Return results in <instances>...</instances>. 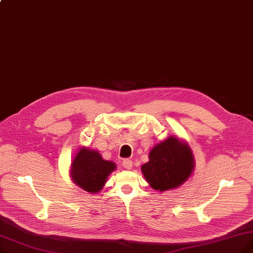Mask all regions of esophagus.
<instances>
[{"instance_id": "obj_1", "label": "esophagus", "mask_w": 253, "mask_h": 253, "mask_svg": "<svg viewBox=\"0 0 253 253\" xmlns=\"http://www.w3.org/2000/svg\"><path fill=\"white\" fill-rule=\"evenodd\" d=\"M122 165H123V167L124 168H126V169H131L132 168V161L131 160H129V159H125V160H123V162H122Z\"/></svg>"}]
</instances>
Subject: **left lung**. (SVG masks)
<instances>
[{"label": "left lung", "mask_w": 253, "mask_h": 253, "mask_svg": "<svg viewBox=\"0 0 253 253\" xmlns=\"http://www.w3.org/2000/svg\"><path fill=\"white\" fill-rule=\"evenodd\" d=\"M194 168V155L189 143L170 135L154 145L149 162L141 166V171L152 189L165 192L179 188L192 175Z\"/></svg>", "instance_id": "left-lung-1"}]
</instances>
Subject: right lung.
Listing matches in <instances>:
<instances>
[{"label": "right lung", "mask_w": 253, "mask_h": 253, "mask_svg": "<svg viewBox=\"0 0 253 253\" xmlns=\"http://www.w3.org/2000/svg\"><path fill=\"white\" fill-rule=\"evenodd\" d=\"M116 168V164L102 159L99 152L83 147L73 159L70 175L79 188L90 194H97Z\"/></svg>", "instance_id": "add662e5"}]
</instances>
